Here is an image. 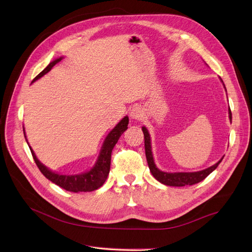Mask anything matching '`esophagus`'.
<instances>
[{"label":"esophagus","instance_id":"esophagus-1","mask_svg":"<svg viewBox=\"0 0 252 252\" xmlns=\"http://www.w3.org/2000/svg\"><path fill=\"white\" fill-rule=\"evenodd\" d=\"M144 116V112H143V109L139 106H135L132 110L129 111V117L132 118L133 120H140L143 118Z\"/></svg>","mask_w":252,"mask_h":252}]
</instances>
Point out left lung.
<instances>
[{"label": "left lung", "instance_id": "obj_1", "mask_svg": "<svg viewBox=\"0 0 252 252\" xmlns=\"http://www.w3.org/2000/svg\"><path fill=\"white\" fill-rule=\"evenodd\" d=\"M221 80V79H220ZM221 82L223 83V81L221 80ZM224 86V84H223ZM225 89V86H224ZM226 91V90H225ZM228 117L229 120L232 122V112L231 109L228 108ZM142 130H143L144 134V144H145V155H146V159L148 162V167L149 170L151 172V174L153 175L158 181H159L160 183L165 184V185H169V187H185V185H192L195 183H199L202 180H204L208 175L210 173H212L217 167L220 165V161L222 160L223 157L218 160L215 165L207 168L205 170L202 171H198V172H175V173H170V172H163L160 171L155 162V158H153V155H152V150H151V141H150V135L148 133V130L145 126L142 127Z\"/></svg>", "mask_w": 252, "mask_h": 252}]
</instances>
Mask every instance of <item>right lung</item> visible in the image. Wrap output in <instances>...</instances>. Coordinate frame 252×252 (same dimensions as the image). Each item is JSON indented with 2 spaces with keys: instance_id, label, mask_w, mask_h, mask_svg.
I'll return each instance as SVG.
<instances>
[{
  "instance_id": "right-lung-1",
  "label": "right lung",
  "mask_w": 252,
  "mask_h": 252,
  "mask_svg": "<svg viewBox=\"0 0 252 252\" xmlns=\"http://www.w3.org/2000/svg\"><path fill=\"white\" fill-rule=\"evenodd\" d=\"M62 60H63V58L61 57L57 60H54L53 62H51L47 65V67L43 70L34 80L32 81V83L35 82L39 78H41L42 76H44L46 73H48L52 69L53 65L57 64ZM127 125H128V117L126 116L122 120H120V122L113 127L111 132L107 135L104 143L102 145L100 155H99V157H97V159L94 163V166L91 170L86 171L84 173H81V174H78V175H62L58 172H53V171L49 170L37 158L34 150L31 148V146H30V149H31L32 156V158H34V160L36 162V165L38 166L39 170L51 182L59 185L60 188L68 190V191H72V192L93 191V190L100 189L105 183V181L108 177V174H109V172H110L112 149L114 148L115 144L117 143L119 137L122 136V134L127 128ZM24 134H25V138L27 140L25 128H24ZM27 143L29 144L28 140H27Z\"/></svg>"
}]
</instances>
